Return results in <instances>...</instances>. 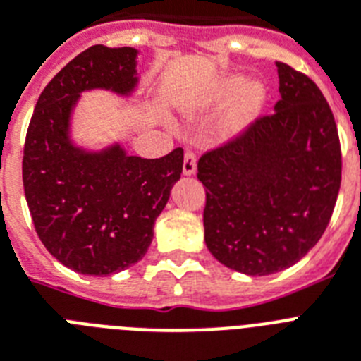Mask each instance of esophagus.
Returning <instances> with one entry per match:
<instances>
[{
	"label": "esophagus",
	"instance_id": "obj_1",
	"mask_svg": "<svg viewBox=\"0 0 361 361\" xmlns=\"http://www.w3.org/2000/svg\"><path fill=\"white\" fill-rule=\"evenodd\" d=\"M195 168H197V159H195V153L193 151H186L183 162V173L186 177H192L195 173Z\"/></svg>",
	"mask_w": 361,
	"mask_h": 361
}]
</instances>
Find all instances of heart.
<instances>
[{
  "label": "heart",
  "instance_id": "b5f03b06",
  "mask_svg": "<svg viewBox=\"0 0 361 361\" xmlns=\"http://www.w3.org/2000/svg\"><path fill=\"white\" fill-rule=\"evenodd\" d=\"M266 101L267 88L264 82L245 80L240 75L223 79L207 97V103L214 109L228 106L223 121L225 136H238L243 133L262 114Z\"/></svg>",
  "mask_w": 361,
  "mask_h": 361
}]
</instances>
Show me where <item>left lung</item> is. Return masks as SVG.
<instances>
[{
	"mask_svg": "<svg viewBox=\"0 0 361 361\" xmlns=\"http://www.w3.org/2000/svg\"><path fill=\"white\" fill-rule=\"evenodd\" d=\"M276 71L275 112L197 164L208 251L251 276L279 273L308 255L329 227L341 184L338 127L324 95L284 62Z\"/></svg>",
	"mask_w": 361,
	"mask_h": 361,
	"instance_id": "obj_1",
	"label": "left lung"
}]
</instances>
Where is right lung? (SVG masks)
I'll return each mask as SVG.
<instances>
[{
  "label": "right lung",
  "mask_w": 361,
  "mask_h": 361,
  "mask_svg": "<svg viewBox=\"0 0 361 361\" xmlns=\"http://www.w3.org/2000/svg\"><path fill=\"white\" fill-rule=\"evenodd\" d=\"M136 56L134 47L79 53L44 88L27 129L22 175L32 223L47 251L80 275L106 276L142 260L183 173L180 147L142 159L120 144L88 151L71 140V114L82 92L133 95Z\"/></svg>",
  "instance_id": "right-lung-1"
}]
</instances>
